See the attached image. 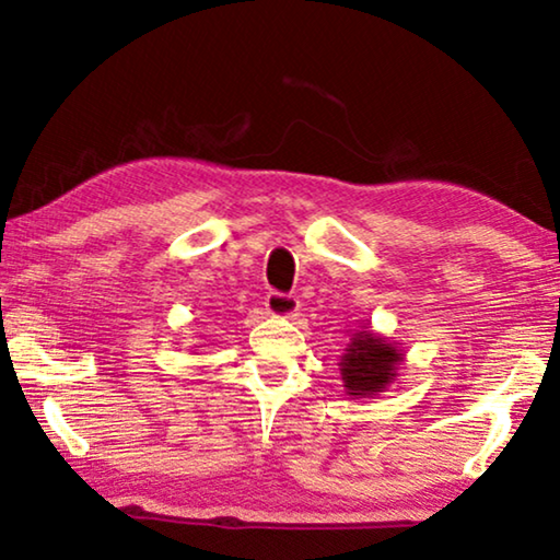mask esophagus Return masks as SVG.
<instances>
[{
	"mask_svg": "<svg viewBox=\"0 0 560 560\" xmlns=\"http://www.w3.org/2000/svg\"><path fill=\"white\" fill-rule=\"evenodd\" d=\"M264 303H267L269 314H277V316H293L301 306L293 293H281V291H269Z\"/></svg>",
	"mask_w": 560,
	"mask_h": 560,
	"instance_id": "esophagus-1",
	"label": "esophagus"
}]
</instances>
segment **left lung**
Here are the masks:
<instances>
[{"label":"left lung","instance_id":"left-lung-1","mask_svg":"<svg viewBox=\"0 0 560 560\" xmlns=\"http://www.w3.org/2000/svg\"><path fill=\"white\" fill-rule=\"evenodd\" d=\"M400 353L373 334H355L350 340L348 353L340 363L348 395H375L395 377V365L400 363Z\"/></svg>","mask_w":560,"mask_h":560}]
</instances>
